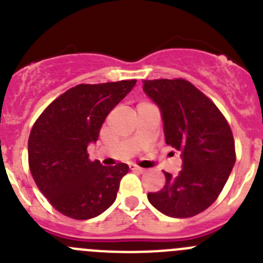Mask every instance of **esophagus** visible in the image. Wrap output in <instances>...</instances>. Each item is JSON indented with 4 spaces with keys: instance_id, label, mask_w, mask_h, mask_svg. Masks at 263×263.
Returning <instances> with one entry per match:
<instances>
[{
    "instance_id": "1",
    "label": "esophagus",
    "mask_w": 263,
    "mask_h": 263,
    "mask_svg": "<svg viewBox=\"0 0 263 263\" xmlns=\"http://www.w3.org/2000/svg\"><path fill=\"white\" fill-rule=\"evenodd\" d=\"M130 169L134 172H139V173H143L144 172L143 167H139V166H137V165H130Z\"/></svg>"
}]
</instances>
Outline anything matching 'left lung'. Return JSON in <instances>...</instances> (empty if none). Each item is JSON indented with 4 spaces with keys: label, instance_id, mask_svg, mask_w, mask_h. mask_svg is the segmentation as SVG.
Segmentation results:
<instances>
[{
    "label": "left lung",
    "instance_id": "8db88e82",
    "mask_svg": "<svg viewBox=\"0 0 263 263\" xmlns=\"http://www.w3.org/2000/svg\"><path fill=\"white\" fill-rule=\"evenodd\" d=\"M143 91L159 107L165 142L182 159L179 174L164 172L165 186L148 192V201L167 217L196 216L216 201L234 167L231 129L216 104L186 80H143Z\"/></svg>",
    "mask_w": 263,
    "mask_h": 263
}]
</instances>
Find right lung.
<instances>
[{"mask_svg":"<svg viewBox=\"0 0 263 263\" xmlns=\"http://www.w3.org/2000/svg\"><path fill=\"white\" fill-rule=\"evenodd\" d=\"M136 82L77 85L50 103L34 122L28 141L29 169L42 195L64 216L94 218L116 200L129 166L90 161L86 149L98 141L107 115Z\"/></svg>","mask_w":263,"mask_h":263,"instance_id":"obj_1","label":"right lung"}]
</instances>
